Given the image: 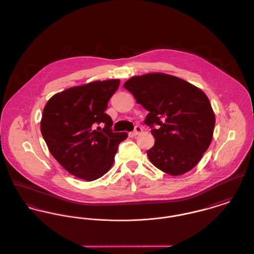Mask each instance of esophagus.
<instances>
[{"label":"esophagus","instance_id":"obj_1","mask_svg":"<svg viewBox=\"0 0 254 254\" xmlns=\"http://www.w3.org/2000/svg\"><path fill=\"white\" fill-rule=\"evenodd\" d=\"M141 132H142V128H141L140 126L136 125V126L134 127V130H133V132L131 133V135L134 136V135H137L138 133H140Z\"/></svg>","mask_w":254,"mask_h":254}]
</instances>
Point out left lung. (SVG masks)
Listing matches in <instances>:
<instances>
[{
  "label": "left lung",
  "mask_w": 254,
  "mask_h": 254,
  "mask_svg": "<svg viewBox=\"0 0 254 254\" xmlns=\"http://www.w3.org/2000/svg\"><path fill=\"white\" fill-rule=\"evenodd\" d=\"M136 102L149 114L155 144L147 151L150 161L165 173H187L210 145L215 115L207 96L199 88L164 73L133 76L124 83Z\"/></svg>",
  "instance_id": "left-lung-1"
}]
</instances>
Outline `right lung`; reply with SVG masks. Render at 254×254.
Wrapping results in <instances>:
<instances>
[{
	"label": "right lung",
	"instance_id": "1",
	"mask_svg": "<svg viewBox=\"0 0 254 254\" xmlns=\"http://www.w3.org/2000/svg\"><path fill=\"white\" fill-rule=\"evenodd\" d=\"M121 81L111 79L54 94L43 110L41 133L50 152L67 172L88 182L112 167L124 132L114 133L105 113Z\"/></svg>",
	"mask_w": 254,
	"mask_h": 254
}]
</instances>
